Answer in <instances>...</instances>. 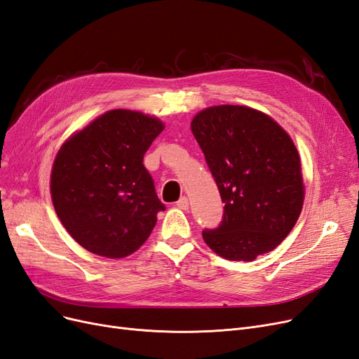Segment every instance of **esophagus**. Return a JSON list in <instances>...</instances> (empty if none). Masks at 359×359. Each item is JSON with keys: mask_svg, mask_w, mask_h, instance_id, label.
<instances>
[{"mask_svg": "<svg viewBox=\"0 0 359 359\" xmlns=\"http://www.w3.org/2000/svg\"><path fill=\"white\" fill-rule=\"evenodd\" d=\"M176 205L179 207V209H182V210H188V207H189V201H188V198L187 196H182V198L176 203Z\"/></svg>", "mask_w": 359, "mask_h": 359, "instance_id": "esophagus-1", "label": "esophagus"}]
</instances>
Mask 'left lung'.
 <instances>
[{"label": "left lung", "instance_id": "obj_1", "mask_svg": "<svg viewBox=\"0 0 359 359\" xmlns=\"http://www.w3.org/2000/svg\"><path fill=\"white\" fill-rule=\"evenodd\" d=\"M221 192L222 222L203 238L219 257L253 261L277 248L303 209L302 161L291 137L269 114L213 106L191 122Z\"/></svg>", "mask_w": 359, "mask_h": 359}]
</instances>
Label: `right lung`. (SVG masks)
Instances as JSON below:
<instances>
[{
	"mask_svg": "<svg viewBox=\"0 0 359 359\" xmlns=\"http://www.w3.org/2000/svg\"><path fill=\"white\" fill-rule=\"evenodd\" d=\"M164 123L140 111H106L61 146L50 175L55 212L80 246L125 258L165 210L143 156Z\"/></svg>",
	"mask_w": 359,
	"mask_h": 359,
	"instance_id": "right-lung-1",
	"label": "right lung"
}]
</instances>
